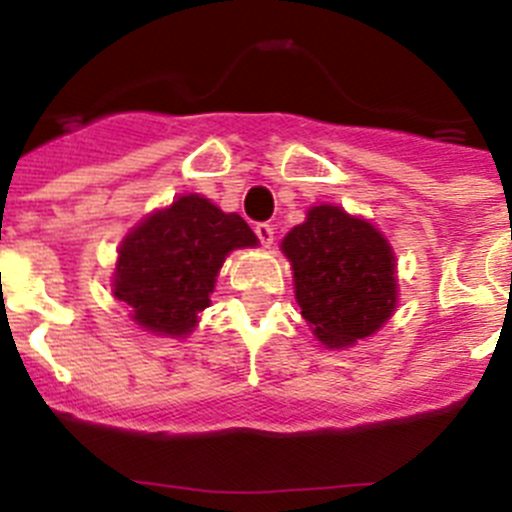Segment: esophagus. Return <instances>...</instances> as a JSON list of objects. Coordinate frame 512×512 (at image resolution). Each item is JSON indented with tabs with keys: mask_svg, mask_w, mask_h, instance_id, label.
I'll return each instance as SVG.
<instances>
[{
	"mask_svg": "<svg viewBox=\"0 0 512 512\" xmlns=\"http://www.w3.org/2000/svg\"><path fill=\"white\" fill-rule=\"evenodd\" d=\"M255 234H257V240H260L262 245L270 247L272 240H275V227H272V224H267V222H260V224H255Z\"/></svg>",
	"mask_w": 512,
	"mask_h": 512,
	"instance_id": "esophagus-1",
	"label": "esophagus"
}]
</instances>
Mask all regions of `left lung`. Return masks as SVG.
Wrapping results in <instances>:
<instances>
[{
	"mask_svg": "<svg viewBox=\"0 0 512 512\" xmlns=\"http://www.w3.org/2000/svg\"><path fill=\"white\" fill-rule=\"evenodd\" d=\"M280 250L293 267L300 315L326 348L364 341L394 315L396 257L369 219L318 204L285 234Z\"/></svg>",
	"mask_w": 512,
	"mask_h": 512,
	"instance_id": "1",
	"label": "left lung"
}]
</instances>
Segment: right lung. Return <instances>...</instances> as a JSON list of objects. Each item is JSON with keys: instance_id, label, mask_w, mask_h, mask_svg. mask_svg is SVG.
Instances as JSON below:
<instances>
[{"instance_id": "right-lung-1", "label": "right lung", "mask_w": 512, "mask_h": 512, "mask_svg": "<svg viewBox=\"0 0 512 512\" xmlns=\"http://www.w3.org/2000/svg\"><path fill=\"white\" fill-rule=\"evenodd\" d=\"M242 247H257V237L240 214L222 212L202 194H181L123 237L113 295L143 331L186 338L212 303L222 262Z\"/></svg>"}]
</instances>
